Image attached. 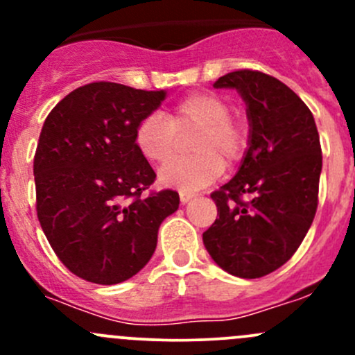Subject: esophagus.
<instances>
[{"instance_id":"obj_1","label":"esophagus","mask_w":355,"mask_h":355,"mask_svg":"<svg viewBox=\"0 0 355 355\" xmlns=\"http://www.w3.org/2000/svg\"><path fill=\"white\" fill-rule=\"evenodd\" d=\"M192 198H196V194H192V192H184V191H180V200H182V204L189 202V200H191Z\"/></svg>"}]
</instances>
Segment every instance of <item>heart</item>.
<instances>
[{"mask_svg": "<svg viewBox=\"0 0 355 355\" xmlns=\"http://www.w3.org/2000/svg\"><path fill=\"white\" fill-rule=\"evenodd\" d=\"M232 106L214 92H194L177 103L168 114L149 113L135 127V146L146 159L164 164L173 159L182 135L191 141V157L171 161L161 170L159 180L168 187L196 192L213 184L225 164H235L245 155L249 132Z\"/></svg>", "mask_w": 355, "mask_h": 355, "instance_id": "1", "label": "heart"}]
</instances>
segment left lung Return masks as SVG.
<instances>
[{
  "mask_svg": "<svg viewBox=\"0 0 355 355\" xmlns=\"http://www.w3.org/2000/svg\"><path fill=\"white\" fill-rule=\"evenodd\" d=\"M214 87L237 89L244 99L249 148L235 177L211 194L218 218L202 241L227 273L261 278L287 263L313 223L323 166L320 134L302 99L271 75L230 71Z\"/></svg>",
  "mask_w": 355,
  "mask_h": 355,
  "instance_id": "1",
  "label": "left lung"
}]
</instances>
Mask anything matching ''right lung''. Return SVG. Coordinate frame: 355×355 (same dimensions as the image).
<instances>
[{"label":"right lung","instance_id":"obj_1","mask_svg":"<svg viewBox=\"0 0 355 355\" xmlns=\"http://www.w3.org/2000/svg\"><path fill=\"white\" fill-rule=\"evenodd\" d=\"M164 91L92 82L65 96L42 125L34 156L35 209L56 256L77 277L114 285L155 254L178 192L146 196L156 173L135 146V127Z\"/></svg>","mask_w":355,"mask_h":355}]
</instances>
